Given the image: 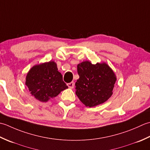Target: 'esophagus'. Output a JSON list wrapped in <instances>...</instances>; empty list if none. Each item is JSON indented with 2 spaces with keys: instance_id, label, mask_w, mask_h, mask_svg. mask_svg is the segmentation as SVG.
Masks as SVG:
<instances>
[{
  "instance_id": "1",
  "label": "esophagus",
  "mask_w": 150,
  "mask_h": 150,
  "mask_svg": "<svg viewBox=\"0 0 150 150\" xmlns=\"http://www.w3.org/2000/svg\"><path fill=\"white\" fill-rule=\"evenodd\" d=\"M67 86H68L70 88H73L74 87V82H71V83H67Z\"/></svg>"
}]
</instances>
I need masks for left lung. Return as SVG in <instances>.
Segmentation results:
<instances>
[{
	"label": "left lung",
	"mask_w": 150,
	"mask_h": 150,
	"mask_svg": "<svg viewBox=\"0 0 150 150\" xmlns=\"http://www.w3.org/2000/svg\"><path fill=\"white\" fill-rule=\"evenodd\" d=\"M79 78L76 82V94L83 104L91 108L106 102L112 94L116 76L106 63L93 65L83 62L78 65Z\"/></svg>",
	"instance_id": "8db88e82"
}]
</instances>
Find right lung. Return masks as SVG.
Instances as JSON below:
<instances>
[{"instance_id": "add662e5", "label": "right lung", "mask_w": 150, "mask_h": 150, "mask_svg": "<svg viewBox=\"0 0 150 150\" xmlns=\"http://www.w3.org/2000/svg\"><path fill=\"white\" fill-rule=\"evenodd\" d=\"M26 85L32 95L42 102H48L68 88L54 62L33 67L27 74Z\"/></svg>"}]
</instances>
